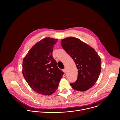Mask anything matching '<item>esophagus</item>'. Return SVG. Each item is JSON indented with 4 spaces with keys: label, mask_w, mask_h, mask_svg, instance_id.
Wrapping results in <instances>:
<instances>
[{
    "label": "esophagus",
    "mask_w": 120,
    "mask_h": 120,
    "mask_svg": "<svg viewBox=\"0 0 120 120\" xmlns=\"http://www.w3.org/2000/svg\"><path fill=\"white\" fill-rule=\"evenodd\" d=\"M63 71L65 73H66V69L64 68V69H63Z\"/></svg>",
    "instance_id": "obj_1"
}]
</instances>
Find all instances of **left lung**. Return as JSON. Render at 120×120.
Segmentation results:
<instances>
[{
	"label": "left lung",
	"mask_w": 120,
	"mask_h": 120,
	"mask_svg": "<svg viewBox=\"0 0 120 120\" xmlns=\"http://www.w3.org/2000/svg\"><path fill=\"white\" fill-rule=\"evenodd\" d=\"M63 49L74 60L78 74L72 88L85 91L94 86L101 71V60L95 50L79 39L70 37L62 40Z\"/></svg>",
	"instance_id": "1"
}]
</instances>
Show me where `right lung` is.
<instances>
[{
    "label": "right lung",
    "mask_w": 120,
    "mask_h": 120,
    "mask_svg": "<svg viewBox=\"0 0 120 120\" xmlns=\"http://www.w3.org/2000/svg\"><path fill=\"white\" fill-rule=\"evenodd\" d=\"M57 41L49 37L41 40L30 49L23 60L25 79L35 92L42 95L54 93L64 74L52 57L53 46Z\"/></svg>",
    "instance_id": "right-lung-1"
}]
</instances>
